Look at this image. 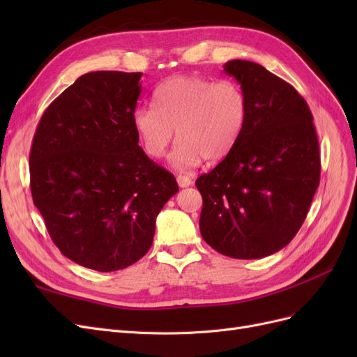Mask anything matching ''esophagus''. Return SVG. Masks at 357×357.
<instances>
[{
  "mask_svg": "<svg viewBox=\"0 0 357 357\" xmlns=\"http://www.w3.org/2000/svg\"><path fill=\"white\" fill-rule=\"evenodd\" d=\"M177 183L180 188H188L192 185V178H189L188 176H177Z\"/></svg>",
  "mask_w": 357,
  "mask_h": 357,
  "instance_id": "34e87169",
  "label": "esophagus"
}]
</instances>
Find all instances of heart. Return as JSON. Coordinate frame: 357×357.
<instances>
[{
  "mask_svg": "<svg viewBox=\"0 0 357 357\" xmlns=\"http://www.w3.org/2000/svg\"><path fill=\"white\" fill-rule=\"evenodd\" d=\"M153 105L135 110L134 131L146 155L160 159L176 129L178 143L169 160L177 169L228 156L248 114L247 96L238 83L198 75H174L162 82L153 92Z\"/></svg>",
  "mask_w": 357,
  "mask_h": 357,
  "instance_id": "obj_1",
  "label": "heart"
}]
</instances>
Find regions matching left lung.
<instances>
[{
    "label": "left lung",
    "instance_id": "1",
    "mask_svg": "<svg viewBox=\"0 0 357 357\" xmlns=\"http://www.w3.org/2000/svg\"><path fill=\"white\" fill-rule=\"evenodd\" d=\"M245 92L243 134L220 164L197 180L199 229L214 250L259 259L298 234L320 181L312 114L294 86L250 61L225 63Z\"/></svg>",
    "mask_w": 357,
    "mask_h": 357
}]
</instances>
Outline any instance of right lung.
<instances>
[{
  "label": "right lung",
  "instance_id": "right-lung-1",
  "mask_svg": "<svg viewBox=\"0 0 357 357\" xmlns=\"http://www.w3.org/2000/svg\"><path fill=\"white\" fill-rule=\"evenodd\" d=\"M142 73L83 74L43 113L29 153L31 193L63 256L95 271L123 269L152 247L178 192L138 146L132 117Z\"/></svg>",
  "mask_w": 357,
  "mask_h": 357
}]
</instances>
